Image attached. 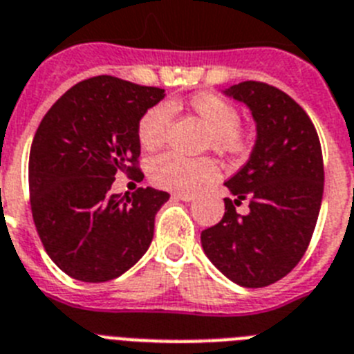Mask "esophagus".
<instances>
[{"label": "esophagus", "instance_id": "esophagus-1", "mask_svg": "<svg viewBox=\"0 0 354 354\" xmlns=\"http://www.w3.org/2000/svg\"><path fill=\"white\" fill-rule=\"evenodd\" d=\"M174 198H176V200H182V201H192L196 198L194 194H192V192H174Z\"/></svg>", "mask_w": 354, "mask_h": 354}]
</instances>
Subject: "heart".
<instances>
[{"label":"heart","mask_w":354,"mask_h":354,"mask_svg":"<svg viewBox=\"0 0 354 354\" xmlns=\"http://www.w3.org/2000/svg\"><path fill=\"white\" fill-rule=\"evenodd\" d=\"M192 111L209 127L207 144L219 151H237L243 147L239 113L232 104L214 93H196L189 100ZM174 109L169 102H160L142 115L138 122V140L145 149H156L167 136ZM149 180L169 191H194L201 183L218 178L219 165L209 156L189 158L180 153H162L147 165Z\"/></svg>","instance_id":"b5f03b06"}]
</instances>
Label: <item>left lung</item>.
Here are the masks:
<instances>
[{
    "mask_svg": "<svg viewBox=\"0 0 354 354\" xmlns=\"http://www.w3.org/2000/svg\"><path fill=\"white\" fill-rule=\"evenodd\" d=\"M223 93L243 102L255 122L248 162L225 182V216L201 232L205 255L232 283H277L302 259L313 236L324 192L319 135L304 109L284 91L245 81ZM249 203V212L235 207Z\"/></svg>",
    "mask_w": 354,
    "mask_h": 354,
    "instance_id": "left-lung-1",
    "label": "left lung"
}]
</instances>
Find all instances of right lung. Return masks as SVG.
<instances>
[{"mask_svg": "<svg viewBox=\"0 0 354 354\" xmlns=\"http://www.w3.org/2000/svg\"><path fill=\"white\" fill-rule=\"evenodd\" d=\"M165 90L111 75L86 79L41 120L30 147L28 182L35 228L50 259L84 283H106L138 263L169 194L138 187L113 194L115 176L135 180L138 122Z\"/></svg>", "mask_w": 354, "mask_h": 354, "instance_id": "1", "label": "right lung"}]
</instances>
